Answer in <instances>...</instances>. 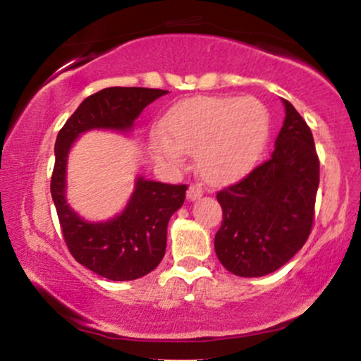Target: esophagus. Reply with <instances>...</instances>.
Masks as SVG:
<instances>
[{"instance_id": "esophagus-1", "label": "esophagus", "mask_w": 361, "mask_h": 361, "mask_svg": "<svg viewBox=\"0 0 361 361\" xmlns=\"http://www.w3.org/2000/svg\"><path fill=\"white\" fill-rule=\"evenodd\" d=\"M202 195H204V188H202L200 183H192L188 186V192H186V197H188L190 202L197 200V198H200Z\"/></svg>"}]
</instances>
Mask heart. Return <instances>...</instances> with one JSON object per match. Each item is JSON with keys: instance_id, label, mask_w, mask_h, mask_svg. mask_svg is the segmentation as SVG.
Segmentation results:
<instances>
[{"instance_id": "1", "label": "heart", "mask_w": 361, "mask_h": 361, "mask_svg": "<svg viewBox=\"0 0 361 361\" xmlns=\"http://www.w3.org/2000/svg\"><path fill=\"white\" fill-rule=\"evenodd\" d=\"M164 131L152 134L159 159L180 164L183 151H195L198 171L222 183L244 175L263 151L270 114L252 97L192 98L169 111Z\"/></svg>"}]
</instances>
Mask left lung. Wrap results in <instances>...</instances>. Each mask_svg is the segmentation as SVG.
<instances>
[{
  "mask_svg": "<svg viewBox=\"0 0 361 361\" xmlns=\"http://www.w3.org/2000/svg\"><path fill=\"white\" fill-rule=\"evenodd\" d=\"M285 120L270 159L217 192L222 224L215 252L238 276L276 271L307 241L314 224L319 157L312 132L283 100Z\"/></svg>",
  "mask_w": 361,
  "mask_h": 361,
  "instance_id": "8db88e82",
  "label": "left lung"
}]
</instances>
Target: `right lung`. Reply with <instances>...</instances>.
<instances>
[{
	"label": "right lung",
	"instance_id": "1",
	"mask_svg": "<svg viewBox=\"0 0 361 361\" xmlns=\"http://www.w3.org/2000/svg\"><path fill=\"white\" fill-rule=\"evenodd\" d=\"M166 93L154 88H105L86 98L57 134L51 193L62 238L78 263L109 280L140 279L161 263L166 251L168 222L183 205L186 185L139 176L122 214L106 222H86L66 202L69 149L74 139L91 128L130 130L140 111Z\"/></svg>",
	"mask_w": 361,
	"mask_h": 361
}]
</instances>
